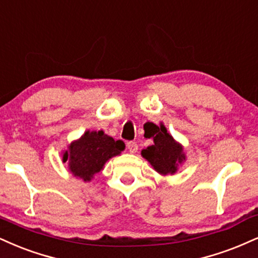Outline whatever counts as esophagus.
<instances>
[{
	"label": "esophagus",
	"instance_id": "34e87169",
	"mask_svg": "<svg viewBox=\"0 0 258 258\" xmlns=\"http://www.w3.org/2000/svg\"><path fill=\"white\" fill-rule=\"evenodd\" d=\"M127 149H128V151L131 154H135L137 153L138 150V144L136 142H128L127 143Z\"/></svg>",
	"mask_w": 258,
	"mask_h": 258
}]
</instances>
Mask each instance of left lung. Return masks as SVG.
<instances>
[{
    "mask_svg": "<svg viewBox=\"0 0 258 258\" xmlns=\"http://www.w3.org/2000/svg\"><path fill=\"white\" fill-rule=\"evenodd\" d=\"M153 137L155 144L142 151L143 157L161 174H173L176 172L178 163L185 160L182 148L172 138L164 126H161V128L157 127Z\"/></svg>",
    "mask_w": 258,
    "mask_h": 258,
    "instance_id": "left-lung-1",
    "label": "left lung"
}]
</instances>
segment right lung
<instances>
[{
    "mask_svg": "<svg viewBox=\"0 0 258 258\" xmlns=\"http://www.w3.org/2000/svg\"><path fill=\"white\" fill-rule=\"evenodd\" d=\"M120 141H114L102 131L85 132L79 141L74 142L63 154V162H67L71 172L76 176L89 181L96 173L103 168L110 157L122 151Z\"/></svg>",
    "mask_w": 258,
    "mask_h": 258,
    "instance_id": "1",
    "label": "right lung"
}]
</instances>
